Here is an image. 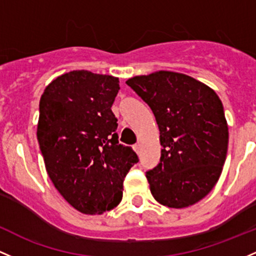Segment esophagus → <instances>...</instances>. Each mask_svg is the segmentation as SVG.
Instances as JSON below:
<instances>
[{
  "label": "esophagus",
  "instance_id": "obj_1",
  "mask_svg": "<svg viewBox=\"0 0 256 256\" xmlns=\"http://www.w3.org/2000/svg\"><path fill=\"white\" fill-rule=\"evenodd\" d=\"M140 150H141V146H140V143H137V144L134 146V150L136 152L137 154H140Z\"/></svg>",
  "mask_w": 256,
  "mask_h": 256
}]
</instances>
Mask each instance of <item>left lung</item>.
Listing matches in <instances>:
<instances>
[{
    "label": "left lung",
    "instance_id": "obj_1",
    "mask_svg": "<svg viewBox=\"0 0 256 256\" xmlns=\"http://www.w3.org/2000/svg\"><path fill=\"white\" fill-rule=\"evenodd\" d=\"M126 84L150 106L160 131V162L146 174L154 199L175 209L198 203L226 160L228 126L221 100L206 84L168 70Z\"/></svg>",
    "mask_w": 256,
    "mask_h": 256
}]
</instances>
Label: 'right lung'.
<instances>
[{
	"mask_svg": "<svg viewBox=\"0 0 256 256\" xmlns=\"http://www.w3.org/2000/svg\"><path fill=\"white\" fill-rule=\"evenodd\" d=\"M119 78L72 70L44 88L38 141L50 181L78 212L100 215L122 199L126 174L138 162L119 144L112 112Z\"/></svg>",
	"mask_w": 256,
	"mask_h": 256,
	"instance_id": "obj_1",
	"label": "right lung"
}]
</instances>
